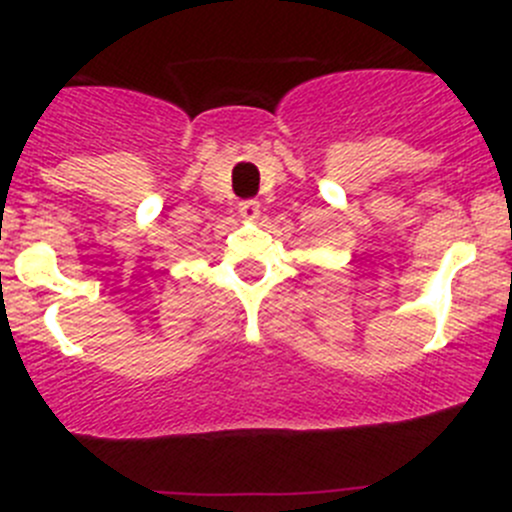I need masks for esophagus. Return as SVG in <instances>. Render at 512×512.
<instances>
[{
	"label": "esophagus",
	"mask_w": 512,
	"mask_h": 512,
	"mask_svg": "<svg viewBox=\"0 0 512 512\" xmlns=\"http://www.w3.org/2000/svg\"><path fill=\"white\" fill-rule=\"evenodd\" d=\"M240 215L242 218H257L260 215V203L257 200H242L240 203Z\"/></svg>",
	"instance_id": "obj_1"
}]
</instances>
